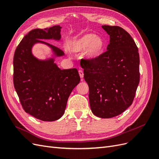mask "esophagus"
Masks as SVG:
<instances>
[{
    "label": "esophagus",
    "mask_w": 159,
    "mask_h": 159,
    "mask_svg": "<svg viewBox=\"0 0 159 159\" xmlns=\"http://www.w3.org/2000/svg\"><path fill=\"white\" fill-rule=\"evenodd\" d=\"M79 74H80V76L81 78H84V72H83L82 70H79Z\"/></svg>",
    "instance_id": "34e87169"
}]
</instances>
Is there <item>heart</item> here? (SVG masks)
Segmentation results:
<instances>
[{
    "label": "heart",
    "instance_id": "1",
    "mask_svg": "<svg viewBox=\"0 0 159 159\" xmlns=\"http://www.w3.org/2000/svg\"><path fill=\"white\" fill-rule=\"evenodd\" d=\"M69 49L79 52L85 49V56L88 59H95L102 54L105 49V42L102 37L93 34H86L81 37L71 40Z\"/></svg>",
    "mask_w": 159,
    "mask_h": 159
}]
</instances>
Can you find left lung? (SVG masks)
Segmentation results:
<instances>
[{
  "label": "left lung",
  "instance_id": "obj_1",
  "mask_svg": "<svg viewBox=\"0 0 159 159\" xmlns=\"http://www.w3.org/2000/svg\"><path fill=\"white\" fill-rule=\"evenodd\" d=\"M109 35L107 51L95 59H81L84 78L89 85L92 113L111 118L131 105L140 80L138 48L121 27L104 25Z\"/></svg>",
  "mask_w": 159,
  "mask_h": 159
}]
</instances>
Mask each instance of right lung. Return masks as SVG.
<instances>
[{"mask_svg": "<svg viewBox=\"0 0 159 159\" xmlns=\"http://www.w3.org/2000/svg\"><path fill=\"white\" fill-rule=\"evenodd\" d=\"M61 27L34 29L22 38L14 52L13 82L25 112L44 121L59 119L65 112L72 90L80 81L76 68L61 70L54 59L38 60L32 48L36 43L48 46L56 56L64 52L42 40H60Z\"/></svg>", "mask_w": 159, "mask_h": 159, "instance_id": "1", "label": "right lung"}]
</instances>
